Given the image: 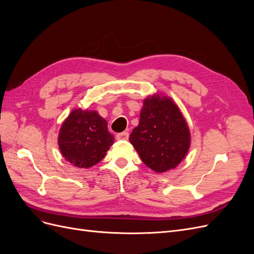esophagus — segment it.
<instances>
[{"label":"esophagus","mask_w":254,"mask_h":254,"mask_svg":"<svg viewBox=\"0 0 254 254\" xmlns=\"http://www.w3.org/2000/svg\"><path fill=\"white\" fill-rule=\"evenodd\" d=\"M128 137H129V133L127 131L120 132L117 134V140H120V141H126L128 140Z\"/></svg>","instance_id":"obj_1"}]
</instances>
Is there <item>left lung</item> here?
Masks as SVG:
<instances>
[{
    "label": "left lung",
    "instance_id": "8db88e82",
    "mask_svg": "<svg viewBox=\"0 0 254 254\" xmlns=\"http://www.w3.org/2000/svg\"><path fill=\"white\" fill-rule=\"evenodd\" d=\"M190 130L177 105L168 97L146 98L140 122L129 141L143 162L163 173L176 167L190 148Z\"/></svg>",
    "mask_w": 254,
    "mask_h": 254
}]
</instances>
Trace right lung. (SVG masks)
<instances>
[{"label":"right lung","instance_id":"add662e5","mask_svg":"<svg viewBox=\"0 0 254 254\" xmlns=\"http://www.w3.org/2000/svg\"><path fill=\"white\" fill-rule=\"evenodd\" d=\"M114 143L107 122L96 111L73 110L60 128L59 148L68 162L88 168L98 163Z\"/></svg>","mask_w":254,"mask_h":254}]
</instances>
